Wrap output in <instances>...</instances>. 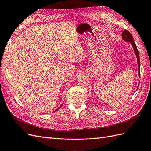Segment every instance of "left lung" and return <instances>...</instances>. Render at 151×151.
<instances>
[{
  "instance_id": "1",
  "label": "left lung",
  "mask_w": 151,
  "mask_h": 151,
  "mask_svg": "<svg viewBox=\"0 0 151 151\" xmlns=\"http://www.w3.org/2000/svg\"><path fill=\"white\" fill-rule=\"evenodd\" d=\"M122 38L123 40L127 41V42H130L132 45V47H133L134 49L136 57L137 58V62H138V65H139V75L140 76V58H139V53L135 43L134 41L133 36L132 35V34L127 29H124L122 32Z\"/></svg>"
}]
</instances>
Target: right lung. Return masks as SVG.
<instances>
[{
	"label": "right lung",
	"instance_id": "1",
	"mask_svg": "<svg viewBox=\"0 0 151 151\" xmlns=\"http://www.w3.org/2000/svg\"><path fill=\"white\" fill-rule=\"evenodd\" d=\"M61 107H62V106H60V107H59V108H58V109H57V110H58V109H60V108H61ZM57 110H56V111H57Z\"/></svg>",
	"mask_w": 151,
	"mask_h": 151
}]
</instances>
